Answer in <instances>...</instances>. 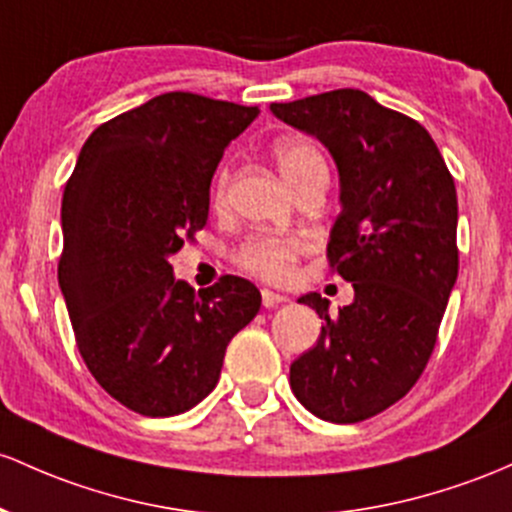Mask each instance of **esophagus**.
<instances>
[{
    "mask_svg": "<svg viewBox=\"0 0 512 512\" xmlns=\"http://www.w3.org/2000/svg\"><path fill=\"white\" fill-rule=\"evenodd\" d=\"M286 301H289V299H286L284 294L262 289V306H265V308H274V306H279V303H286Z\"/></svg>",
    "mask_w": 512,
    "mask_h": 512,
    "instance_id": "34e87169",
    "label": "esophagus"
}]
</instances>
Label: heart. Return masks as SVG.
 <instances>
[{"mask_svg": "<svg viewBox=\"0 0 512 512\" xmlns=\"http://www.w3.org/2000/svg\"><path fill=\"white\" fill-rule=\"evenodd\" d=\"M274 160L279 172L284 174L291 187L301 182L306 174L325 170V160L311 140L303 138H282L274 143ZM228 172L218 174L216 194H223ZM308 250V240L303 235L291 233H255L245 240L235 252V262L240 269L265 279V282H286L294 274L296 262Z\"/></svg>", "mask_w": 512, "mask_h": 512, "instance_id": "heart-1", "label": "heart"}]
</instances>
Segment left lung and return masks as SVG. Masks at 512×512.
Wrapping results in <instances>:
<instances>
[{"label":"left lung","instance_id":"obj_1","mask_svg":"<svg viewBox=\"0 0 512 512\" xmlns=\"http://www.w3.org/2000/svg\"><path fill=\"white\" fill-rule=\"evenodd\" d=\"M269 109L338 165L328 260L355 289L338 316L316 291L299 299L325 323L291 364V391L320 420L359 423L401 401L435 350L459 272L457 189L430 133L362 89Z\"/></svg>","mask_w":512,"mask_h":512}]
</instances>
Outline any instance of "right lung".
<instances>
[{
    "mask_svg": "<svg viewBox=\"0 0 512 512\" xmlns=\"http://www.w3.org/2000/svg\"><path fill=\"white\" fill-rule=\"evenodd\" d=\"M257 106L167 92L101 123L63 194L58 282L77 350L109 396L148 418L179 415L216 389L228 342L260 311L247 279L194 289L170 255L209 218L223 150Z\"/></svg>",
    "mask_w": 512,
    "mask_h": 512,
    "instance_id": "obj_1",
    "label": "right lung"
}]
</instances>
